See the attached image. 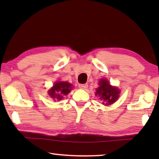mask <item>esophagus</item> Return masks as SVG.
<instances>
[{"mask_svg":"<svg viewBox=\"0 0 159 159\" xmlns=\"http://www.w3.org/2000/svg\"><path fill=\"white\" fill-rule=\"evenodd\" d=\"M79 88L80 89H82V90H86V89L88 88V84H80Z\"/></svg>","mask_w":159,"mask_h":159,"instance_id":"esophagus-1","label":"esophagus"}]
</instances>
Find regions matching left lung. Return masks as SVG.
<instances>
[{
	"label": "left lung",
	"mask_w": 159,
	"mask_h": 159,
	"mask_svg": "<svg viewBox=\"0 0 159 159\" xmlns=\"http://www.w3.org/2000/svg\"><path fill=\"white\" fill-rule=\"evenodd\" d=\"M119 93V89L111 85L107 80L101 79L99 81V87L96 89L95 95H98L103 104L109 105L116 101Z\"/></svg>",
	"instance_id": "8db88e82"
}]
</instances>
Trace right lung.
<instances>
[{
  "label": "right lung",
  "mask_w": 159,
  "mask_h": 159,
  "mask_svg": "<svg viewBox=\"0 0 159 159\" xmlns=\"http://www.w3.org/2000/svg\"><path fill=\"white\" fill-rule=\"evenodd\" d=\"M71 84L67 82H56L53 84L51 90H49L48 94L52 98L60 101L63 99L64 95H66L71 90Z\"/></svg>",
  "instance_id": "right-lung-1"
}]
</instances>
